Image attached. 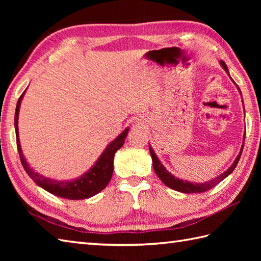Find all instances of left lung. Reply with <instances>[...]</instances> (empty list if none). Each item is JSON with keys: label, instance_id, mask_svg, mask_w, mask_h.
<instances>
[{"label": "left lung", "instance_id": "1", "mask_svg": "<svg viewBox=\"0 0 261 261\" xmlns=\"http://www.w3.org/2000/svg\"><path fill=\"white\" fill-rule=\"evenodd\" d=\"M220 65L222 66V68L225 70V73L229 75V77L231 79L230 76V73H229V69L228 67H226V65L224 62H220ZM231 81L234 83V81L231 79ZM236 84V83H234ZM238 91H239L240 95L242 97V94H241V91L239 86H238L236 84ZM243 102V101H242ZM245 108V107H243ZM245 137L246 135L243 136V142H242V146H241V149H240V152L239 154H238L236 160L233 162V164H232L230 167L226 169L225 171H223L222 174H220L219 176L214 177V178L210 179L208 181H204V182H195V181H188V180H185V179H180L178 178V177H175L173 174L169 173V171L166 169L165 166L160 163V160L158 159V157L156 156V153H154L153 149L151 148L150 143H149V151H150V154H151V158H152V167H153V170L156 171L157 176L160 178V180H162L164 184L166 186H168L169 188H171V190H175L177 192H180V193H203V192H206L208 190H211V188L215 187L216 185L219 184L220 181H222L225 177H228L232 171L234 170V168L237 167L238 165V162H239V159L241 157V153H242V150H243V145H245Z\"/></svg>", "mask_w": 261, "mask_h": 261}]
</instances>
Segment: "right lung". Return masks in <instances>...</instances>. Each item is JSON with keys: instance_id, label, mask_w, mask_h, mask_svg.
Instances as JSON below:
<instances>
[{"instance_id": "add662e5", "label": "right lung", "mask_w": 261, "mask_h": 261, "mask_svg": "<svg viewBox=\"0 0 261 261\" xmlns=\"http://www.w3.org/2000/svg\"><path fill=\"white\" fill-rule=\"evenodd\" d=\"M23 92L20 96L18 103H16L15 109V115H14V127H15V135H16V146H18V151L20 154V159L22 166H23L27 174L29 175L33 181L36 182L38 186H40L43 190L49 192L53 195H56L58 197L67 198V199H85L90 198L97 193L103 191L105 187L108 186L109 181L112 178L113 174V160L114 154L119 150V149L123 146L124 139L129 132V127L120 134L115 139L110 142L108 147L104 149L101 156L95 162L92 167L88 169L86 173L82 176L77 177L75 179L69 180H58L54 178H49V177L42 176L37 171L33 170L28 164L27 159L24 158V154L22 152L21 143L19 139V127H18V120H19V111L21 101L24 95Z\"/></svg>"}]
</instances>
